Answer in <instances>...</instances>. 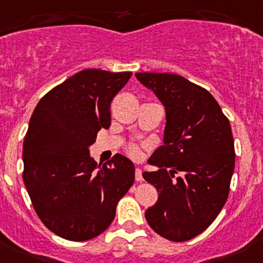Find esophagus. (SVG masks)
I'll return each instance as SVG.
<instances>
[{
  "label": "esophagus",
  "mask_w": 263,
  "mask_h": 263,
  "mask_svg": "<svg viewBox=\"0 0 263 263\" xmlns=\"http://www.w3.org/2000/svg\"><path fill=\"white\" fill-rule=\"evenodd\" d=\"M136 179L138 182L143 181V176H142V169H141V167H137V169H136Z\"/></svg>",
  "instance_id": "esophagus-1"
}]
</instances>
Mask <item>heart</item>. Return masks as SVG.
Returning <instances> with one entry per match:
<instances>
[{
    "label": "heart",
    "mask_w": 263,
    "mask_h": 263,
    "mask_svg": "<svg viewBox=\"0 0 263 263\" xmlns=\"http://www.w3.org/2000/svg\"><path fill=\"white\" fill-rule=\"evenodd\" d=\"M130 154L132 155H138V149L136 147H130Z\"/></svg>",
    "instance_id": "obj_1"
}]
</instances>
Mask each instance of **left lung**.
<instances>
[{
  "label": "left lung",
  "instance_id": "left-lung-1",
  "mask_svg": "<svg viewBox=\"0 0 263 263\" xmlns=\"http://www.w3.org/2000/svg\"><path fill=\"white\" fill-rule=\"evenodd\" d=\"M136 77L155 92L166 115L164 144L148 160L160 169L143 172L159 199L144 216L162 237L187 241L211 226L229 196L235 167L230 121L208 90L179 74Z\"/></svg>",
  "mask_w": 263,
  "mask_h": 263
}]
</instances>
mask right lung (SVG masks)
I'll use <instances>...</instances> for the list:
<instances>
[{
	"label": "right lung",
	"instance_id": "obj_1",
	"mask_svg": "<svg viewBox=\"0 0 263 263\" xmlns=\"http://www.w3.org/2000/svg\"><path fill=\"white\" fill-rule=\"evenodd\" d=\"M130 76L84 69L42 97L29 120L23 181L42 223L63 239L101 235L134 183L132 160L117 154L101 166L89 149L111 125V102Z\"/></svg>",
	"mask_w": 263,
	"mask_h": 263
}]
</instances>
